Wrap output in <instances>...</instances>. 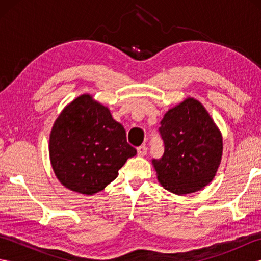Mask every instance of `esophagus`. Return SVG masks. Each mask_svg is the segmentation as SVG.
Listing matches in <instances>:
<instances>
[{"label": "esophagus", "mask_w": 261, "mask_h": 261, "mask_svg": "<svg viewBox=\"0 0 261 261\" xmlns=\"http://www.w3.org/2000/svg\"><path fill=\"white\" fill-rule=\"evenodd\" d=\"M147 147L146 146H140V147H138L137 148V151H138V154H139L140 157H143V156H146L147 154Z\"/></svg>", "instance_id": "1"}]
</instances>
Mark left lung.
<instances>
[{
    "mask_svg": "<svg viewBox=\"0 0 261 261\" xmlns=\"http://www.w3.org/2000/svg\"><path fill=\"white\" fill-rule=\"evenodd\" d=\"M160 124L165 151L160 159H152L158 181L176 195L203 190L222 159L223 138L218 125L193 97L169 109Z\"/></svg>",
    "mask_w": 261,
    "mask_h": 261,
    "instance_id": "obj_1",
    "label": "left lung"
}]
</instances>
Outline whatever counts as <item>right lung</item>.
<instances>
[{
    "label": "right lung",
    "instance_id": "obj_1",
    "mask_svg": "<svg viewBox=\"0 0 261 261\" xmlns=\"http://www.w3.org/2000/svg\"><path fill=\"white\" fill-rule=\"evenodd\" d=\"M136 154L123 125L90 94L66 105L49 137V157L57 179L84 195L104 190Z\"/></svg>",
    "mask_w": 261,
    "mask_h": 261
}]
</instances>
